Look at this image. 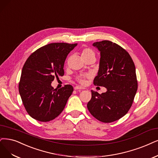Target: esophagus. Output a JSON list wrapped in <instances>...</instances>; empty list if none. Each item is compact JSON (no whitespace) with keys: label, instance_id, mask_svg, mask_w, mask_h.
<instances>
[{"label":"esophagus","instance_id":"esophagus-1","mask_svg":"<svg viewBox=\"0 0 158 158\" xmlns=\"http://www.w3.org/2000/svg\"><path fill=\"white\" fill-rule=\"evenodd\" d=\"M74 89L75 90H82V89H84L83 88H82L81 86H76L74 87Z\"/></svg>","mask_w":158,"mask_h":158}]
</instances>
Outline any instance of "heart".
I'll return each instance as SVG.
<instances>
[{
  "instance_id": "b5f03b06",
  "label": "heart",
  "mask_w": 158,
  "mask_h": 158,
  "mask_svg": "<svg viewBox=\"0 0 158 158\" xmlns=\"http://www.w3.org/2000/svg\"><path fill=\"white\" fill-rule=\"evenodd\" d=\"M82 57L83 58H87V57H90V56H94L95 57V53L94 51L90 48H85L82 51ZM89 77V75H81L79 76V77L77 78V81H79V83L84 85L86 83V78Z\"/></svg>"
}]
</instances>
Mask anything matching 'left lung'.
Here are the masks:
<instances>
[{
	"label": "left lung",
	"mask_w": 158,
	"mask_h": 158,
	"mask_svg": "<svg viewBox=\"0 0 158 158\" xmlns=\"http://www.w3.org/2000/svg\"><path fill=\"white\" fill-rule=\"evenodd\" d=\"M92 45L100 52L94 84L107 91L100 94L92 90L87 108L97 120L109 123L124 116L131 107L137 90L135 66L129 53L115 43L103 40Z\"/></svg>",
	"instance_id": "obj_1"
}]
</instances>
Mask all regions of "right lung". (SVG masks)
Here are the masks:
<instances>
[{
    "label": "right lung",
    "instance_id": "obj_1",
    "mask_svg": "<svg viewBox=\"0 0 158 158\" xmlns=\"http://www.w3.org/2000/svg\"><path fill=\"white\" fill-rule=\"evenodd\" d=\"M77 44L52 43L31 54L23 67L19 92L28 114L40 122H49L59 115L73 88L67 85L56 90L51 86L55 77L63 76L69 52Z\"/></svg>",
    "mask_w": 158,
    "mask_h": 158
}]
</instances>
